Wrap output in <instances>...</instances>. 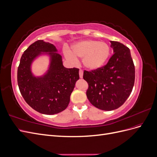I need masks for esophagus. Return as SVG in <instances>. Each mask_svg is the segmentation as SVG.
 Returning <instances> with one entry per match:
<instances>
[{"instance_id":"obj_1","label":"esophagus","mask_w":157,"mask_h":157,"mask_svg":"<svg viewBox=\"0 0 157 157\" xmlns=\"http://www.w3.org/2000/svg\"><path fill=\"white\" fill-rule=\"evenodd\" d=\"M79 77L80 78H82L83 77V71L81 69L79 70Z\"/></svg>"}]
</instances>
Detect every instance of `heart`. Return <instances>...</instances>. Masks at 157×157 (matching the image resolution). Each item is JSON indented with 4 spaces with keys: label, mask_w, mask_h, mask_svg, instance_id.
Returning <instances> with one entry per match:
<instances>
[{
    "label": "heart",
    "mask_w": 157,
    "mask_h": 157,
    "mask_svg": "<svg viewBox=\"0 0 157 157\" xmlns=\"http://www.w3.org/2000/svg\"><path fill=\"white\" fill-rule=\"evenodd\" d=\"M72 50L75 56L82 59L84 66L90 70L102 67L110 55V48L107 43L93 40L79 42L72 47ZM66 56L71 61L76 60L75 57L69 52Z\"/></svg>",
    "instance_id": "b5f03b06"
}]
</instances>
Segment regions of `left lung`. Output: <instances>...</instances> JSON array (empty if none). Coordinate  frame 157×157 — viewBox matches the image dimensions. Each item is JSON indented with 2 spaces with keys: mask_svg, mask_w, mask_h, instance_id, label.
<instances>
[{
  "mask_svg": "<svg viewBox=\"0 0 157 157\" xmlns=\"http://www.w3.org/2000/svg\"><path fill=\"white\" fill-rule=\"evenodd\" d=\"M111 42L114 54L107 63L98 69L84 71L83 74L88 84V100L103 111H112L123 105L135 81V67L130 49L117 41Z\"/></svg>",
  "mask_w": 157,
  "mask_h": 157,
  "instance_id": "8db88e82",
  "label": "left lung"
}]
</instances>
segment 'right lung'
<instances>
[{
	"instance_id": "right-lung-1",
	"label": "right lung",
	"mask_w": 157,
	"mask_h": 157,
	"mask_svg": "<svg viewBox=\"0 0 157 157\" xmlns=\"http://www.w3.org/2000/svg\"><path fill=\"white\" fill-rule=\"evenodd\" d=\"M56 52L52 44L37 40L23 52L17 69V84L23 99L33 109L45 115H54L67 107L79 79V69L65 68L61 56ZM42 52H49L50 67L44 75L36 78L31 73L30 65Z\"/></svg>"
}]
</instances>
